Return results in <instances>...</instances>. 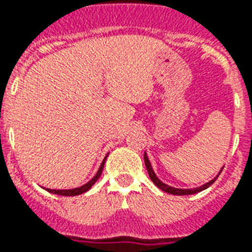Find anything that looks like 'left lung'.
I'll use <instances>...</instances> for the list:
<instances>
[{
  "instance_id": "obj_1",
  "label": "left lung",
  "mask_w": 252,
  "mask_h": 252,
  "mask_svg": "<svg viewBox=\"0 0 252 252\" xmlns=\"http://www.w3.org/2000/svg\"><path fill=\"white\" fill-rule=\"evenodd\" d=\"M144 163H146V167H147L148 175H150V178H151V181H153L154 184L158 186L160 190H163V191H166V193H169V194H174V195L195 194V193H198V191H201V190H205L206 188H209V186L216 181L217 177H219V175H217L216 178H213V180L209 181V182H206L205 185L200 186V188H194V189H177V188H171V186L166 185V184H163L162 181L159 180L158 177H157V174L154 173L153 167H151V163H150V160H148L146 153H144ZM220 173H221V170H220Z\"/></svg>"
}]
</instances>
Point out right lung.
<instances>
[{"instance_id":"1","label":"right lung","mask_w":252,"mask_h":252,"mask_svg":"<svg viewBox=\"0 0 252 252\" xmlns=\"http://www.w3.org/2000/svg\"><path fill=\"white\" fill-rule=\"evenodd\" d=\"M106 159V158H105ZM105 159L104 162L101 163V166H99L98 171H97V174L94 175L92 180L89 181L88 184H85L83 186H81V188H75V189H68V190H57V189H47L50 193H54V194H59V195H78V194H82V193H85V191H88L92 186L95 184V181L98 180L99 177H101V174H102V169H104V163H105Z\"/></svg>"}]
</instances>
